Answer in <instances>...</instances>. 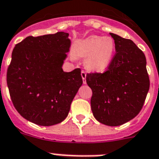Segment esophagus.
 <instances>
[{
    "instance_id": "34e87169",
    "label": "esophagus",
    "mask_w": 159,
    "mask_h": 159,
    "mask_svg": "<svg viewBox=\"0 0 159 159\" xmlns=\"http://www.w3.org/2000/svg\"><path fill=\"white\" fill-rule=\"evenodd\" d=\"M81 75H82V78H83V83L85 84L86 83H87V81H86V76H87V73H86L84 71H82V72H81Z\"/></svg>"
}]
</instances>
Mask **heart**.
Instances as JSON below:
<instances>
[{
	"label": "heart",
	"instance_id": "heart-1",
	"mask_svg": "<svg viewBox=\"0 0 159 159\" xmlns=\"http://www.w3.org/2000/svg\"><path fill=\"white\" fill-rule=\"evenodd\" d=\"M74 50L76 55L87 57V69L100 72L109 66L114 53L115 43L110 37L90 36L76 42Z\"/></svg>",
	"mask_w": 159,
	"mask_h": 159
}]
</instances>
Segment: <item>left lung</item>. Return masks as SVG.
I'll return each mask as SVG.
<instances>
[{"label": "left lung", "mask_w": 159, "mask_h": 159, "mask_svg": "<svg viewBox=\"0 0 159 159\" xmlns=\"http://www.w3.org/2000/svg\"><path fill=\"white\" fill-rule=\"evenodd\" d=\"M116 54L104 72L86 76L92 90V112L101 123L117 126L129 122L143 108L150 80L143 51L129 39L110 33Z\"/></svg>", "instance_id": "obj_1"}]
</instances>
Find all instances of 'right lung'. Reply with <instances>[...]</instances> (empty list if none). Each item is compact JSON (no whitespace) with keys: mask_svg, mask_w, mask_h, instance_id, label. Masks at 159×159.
Returning <instances> with one entry per match:
<instances>
[{"mask_svg":"<svg viewBox=\"0 0 159 159\" xmlns=\"http://www.w3.org/2000/svg\"><path fill=\"white\" fill-rule=\"evenodd\" d=\"M69 33L30 36L16 45L7 71L11 99L27 120L43 126L60 123L83 84L81 69L62 70Z\"/></svg>","mask_w":159,"mask_h":159,"instance_id":"obj_1","label":"right lung"}]
</instances>
